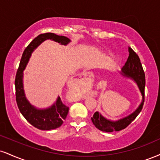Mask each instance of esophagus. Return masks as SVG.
I'll use <instances>...</instances> for the list:
<instances>
[{
	"label": "esophagus",
	"mask_w": 160,
	"mask_h": 160,
	"mask_svg": "<svg viewBox=\"0 0 160 160\" xmlns=\"http://www.w3.org/2000/svg\"><path fill=\"white\" fill-rule=\"evenodd\" d=\"M92 77V74H90V73H85V74H83L82 75L81 77H80V78H85V79H88V80H89L90 79V78H91Z\"/></svg>",
	"instance_id": "1"
}]
</instances>
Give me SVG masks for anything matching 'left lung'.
I'll return each instance as SVG.
<instances>
[{
	"label": "left lung",
	"instance_id": "8db88e82",
	"mask_svg": "<svg viewBox=\"0 0 160 160\" xmlns=\"http://www.w3.org/2000/svg\"><path fill=\"white\" fill-rule=\"evenodd\" d=\"M129 57L123 68H122V74L126 78L132 79L137 83L142 95V101L141 104L136 109L132 114L124 118L119 119L118 121H110L107 119L98 112L94 113L93 117H92V122L95 128L103 132H111L115 131H120L123 129L126 128L132 121L139 114L143 107L145 101V75L140 59L137 53L129 47Z\"/></svg>",
	"mask_w": 160,
	"mask_h": 160
}]
</instances>
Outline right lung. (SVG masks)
Masks as SVG:
<instances>
[{"label":"right lung","instance_id":"1","mask_svg":"<svg viewBox=\"0 0 160 160\" xmlns=\"http://www.w3.org/2000/svg\"><path fill=\"white\" fill-rule=\"evenodd\" d=\"M47 39L53 40L63 45H68L71 42L68 38L56 35L53 32H46L38 35L25 48L15 80V99L19 110L30 124L42 130H50L59 128L62 124L63 121L66 118L69 110L68 107L62 102L59 97L57 98L56 103L51 107L42 109H36L32 106L25 97L23 86V72L31 53L42 42Z\"/></svg>","mask_w":160,"mask_h":160}]
</instances>
